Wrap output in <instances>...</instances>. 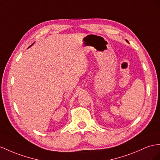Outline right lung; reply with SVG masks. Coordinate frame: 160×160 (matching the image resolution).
Listing matches in <instances>:
<instances>
[{
	"label": "right lung",
	"instance_id": "1",
	"mask_svg": "<svg viewBox=\"0 0 160 160\" xmlns=\"http://www.w3.org/2000/svg\"><path fill=\"white\" fill-rule=\"evenodd\" d=\"M32 45H31V46H32ZM31 46H30V47H31Z\"/></svg>",
	"mask_w": 160,
	"mask_h": 160
}]
</instances>
